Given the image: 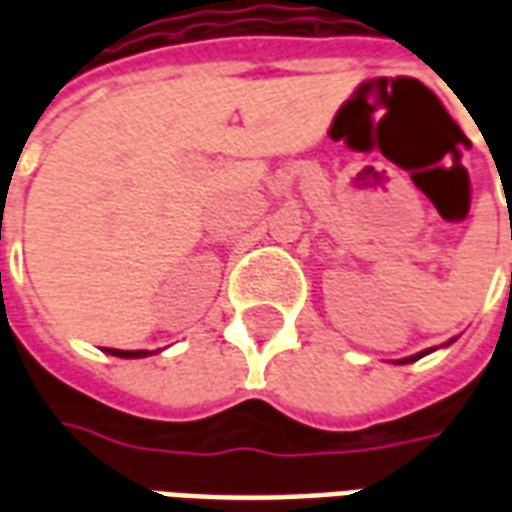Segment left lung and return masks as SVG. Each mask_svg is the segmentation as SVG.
<instances>
[{"label": "left lung", "mask_w": 512, "mask_h": 512, "mask_svg": "<svg viewBox=\"0 0 512 512\" xmlns=\"http://www.w3.org/2000/svg\"><path fill=\"white\" fill-rule=\"evenodd\" d=\"M428 354V351H422V354H417V356H408V359H403V362H414V359H419V356H425Z\"/></svg>", "instance_id": "8db88e82"}]
</instances>
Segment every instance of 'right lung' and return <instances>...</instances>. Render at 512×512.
<instances>
[{
  "instance_id": "obj_1",
  "label": "right lung",
  "mask_w": 512,
  "mask_h": 512,
  "mask_svg": "<svg viewBox=\"0 0 512 512\" xmlns=\"http://www.w3.org/2000/svg\"><path fill=\"white\" fill-rule=\"evenodd\" d=\"M106 354L123 356V359H139V356H147V351H117V348H106Z\"/></svg>"
}]
</instances>
